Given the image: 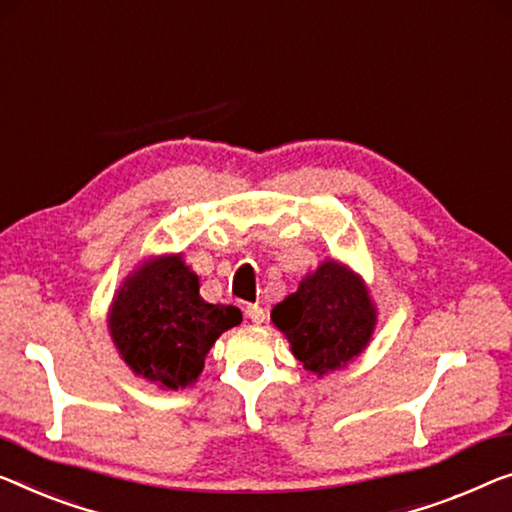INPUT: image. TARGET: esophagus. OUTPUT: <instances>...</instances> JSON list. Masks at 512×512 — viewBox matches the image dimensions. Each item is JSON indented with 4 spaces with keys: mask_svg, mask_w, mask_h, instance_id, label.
I'll return each mask as SVG.
<instances>
[{
    "mask_svg": "<svg viewBox=\"0 0 512 512\" xmlns=\"http://www.w3.org/2000/svg\"><path fill=\"white\" fill-rule=\"evenodd\" d=\"M246 315L250 317V322L257 324V326L266 322V310L262 308V305H248Z\"/></svg>",
    "mask_w": 512,
    "mask_h": 512,
    "instance_id": "obj_1",
    "label": "esophagus"
}]
</instances>
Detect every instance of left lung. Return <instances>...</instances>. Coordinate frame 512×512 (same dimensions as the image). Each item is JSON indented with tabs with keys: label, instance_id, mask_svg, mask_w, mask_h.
<instances>
[{
	"label": "left lung",
	"instance_id": "obj_1",
	"mask_svg": "<svg viewBox=\"0 0 512 512\" xmlns=\"http://www.w3.org/2000/svg\"><path fill=\"white\" fill-rule=\"evenodd\" d=\"M271 322L303 368L324 377L347 368L368 349L377 329V305L356 271L338 259H324L271 310Z\"/></svg>",
	"mask_w": 512,
	"mask_h": 512
}]
</instances>
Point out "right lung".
<instances>
[{
    "instance_id": "add662e5",
    "label": "right lung",
    "mask_w": 512,
    "mask_h": 512,
    "mask_svg": "<svg viewBox=\"0 0 512 512\" xmlns=\"http://www.w3.org/2000/svg\"><path fill=\"white\" fill-rule=\"evenodd\" d=\"M241 319L234 305L202 299L200 278L183 253H165L144 259L121 282L108 310V331L135 377L179 391L195 384L209 349Z\"/></svg>"
}]
</instances>
